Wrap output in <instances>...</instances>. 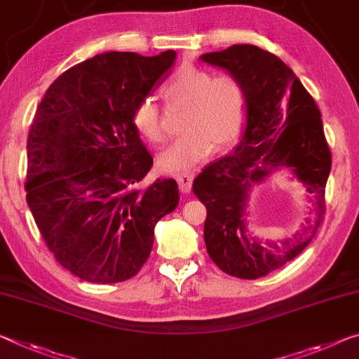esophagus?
Listing matches in <instances>:
<instances>
[{"instance_id": "esophagus-1", "label": "esophagus", "mask_w": 359, "mask_h": 359, "mask_svg": "<svg viewBox=\"0 0 359 359\" xmlns=\"http://www.w3.org/2000/svg\"><path fill=\"white\" fill-rule=\"evenodd\" d=\"M193 179H195V175H193L191 172H182V174L175 175V180H177L179 189L182 193H190Z\"/></svg>"}]
</instances>
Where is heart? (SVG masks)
<instances>
[{
  "label": "heart",
  "mask_w": 359,
  "mask_h": 359,
  "mask_svg": "<svg viewBox=\"0 0 359 359\" xmlns=\"http://www.w3.org/2000/svg\"><path fill=\"white\" fill-rule=\"evenodd\" d=\"M170 104L187 105L180 129L184 134L158 156L164 172L191 169L212 151H224L240 139L246 124L248 97L233 76L214 78L196 67H184L164 86ZM135 129L153 144L166 139L161 110L151 97H144L133 111Z\"/></svg>",
  "instance_id": "1"
}]
</instances>
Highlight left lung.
Here are the masks:
<instances>
[{
	"mask_svg": "<svg viewBox=\"0 0 359 359\" xmlns=\"http://www.w3.org/2000/svg\"><path fill=\"white\" fill-rule=\"evenodd\" d=\"M200 60L236 78L248 97L240 144L193 180V193L208 210L204 243L226 275L257 280L297 257L316 235L326 209L331 150L315 100L280 57L252 44H235L203 54ZM278 168H287L306 187L316 201V215L281 243L260 242L247 230L248 193Z\"/></svg>",
	"mask_w": 359,
	"mask_h": 359,
	"instance_id": "8db88e82",
	"label": "left lung"
}]
</instances>
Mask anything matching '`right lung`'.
Segmentation results:
<instances>
[{"label":"right lung","instance_id":"add662e5","mask_svg":"<svg viewBox=\"0 0 359 359\" xmlns=\"http://www.w3.org/2000/svg\"><path fill=\"white\" fill-rule=\"evenodd\" d=\"M175 50L104 53L50 84L27 142V203L55 260L84 281L135 276L155 225L179 204L174 179H147L153 158L133 111L169 76Z\"/></svg>","mask_w":359,"mask_h":359}]
</instances>
